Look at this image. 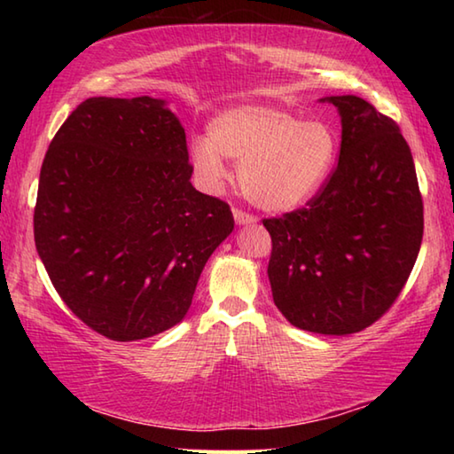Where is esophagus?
<instances>
[{
  "label": "esophagus",
  "mask_w": 454,
  "mask_h": 454,
  "mask_svg": "<svg viewBox=\"0 0 454 454\" xmlns=\"http://www.w3.org/2000/svg\"><path fill=\"white\" fill-rule=\"evenodd\" d=\"M232 214H234V220H236V224H238V226H248V224H256V216H252V214H248V212H244V210H238V208H234V210H232Z\"/></svg>",
  "instance_id": "obj_1"
}]
</instances>
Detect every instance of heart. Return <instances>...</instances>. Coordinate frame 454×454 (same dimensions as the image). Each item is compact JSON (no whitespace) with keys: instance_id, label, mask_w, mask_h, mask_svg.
I'll use <instances>...</instances> for the list:
<instances>
[{"instance_id":"heart-1","label":"heart","mask_w":454,"mask_h":454,"mask_svg":"<svg viewBox=\"0 0 454 454\" xmlns=\"http://www.w3.org/2000/svg\"><path fill=\"white\" fill-rule=\"evenodd\" d=\"M338 156V134L325 120H301L266 104H240L210 121L208 140L192 142L190 160L206 188L228 178L224 160L238 164L244 196L268 212H288L318 194Z\"/></svg>"}]
</instances>
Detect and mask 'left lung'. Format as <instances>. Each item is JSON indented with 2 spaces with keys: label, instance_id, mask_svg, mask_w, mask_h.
<instances>
[{
  "label": "left lung",
  "instance_id": "8db88e82",
  "mask_svg": "<svg viewBox=\"0 0 454 454\" xmlns=\"http://www.w3.org/2000/svg\"><path fill=\"white\" fill-rule=\"evenodd\" d=\"M342 142L306 208L268 218L272 298L292 326L360 333L401 294L422 242V198L396 121L356 96H330Z\"/></svg>",
  "mask_w": 454,
  "mask_h": 454
}]
</instances>
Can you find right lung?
<instances>
[{
  "instance_id": "add662e5",
  "label": "right lung",
  "mask_w": 454,
  "mask_h": 454,
  "mask_svg": "<svg viewBox=\"0 0 454 454\" xmlns=\"http://www.w3.org/2000/svg\"><path fill=\"white\" fill-rule=\"evenodd\" d=\"M186 134L166 99L90 98L45 153L35 248L53 288L110 340H142L184 320L230 206L192 186Z\"/></svg>"
}]
</instances>
